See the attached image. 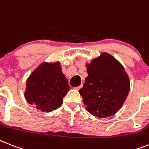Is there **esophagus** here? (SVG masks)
<instances>
[{
  "instance_id": "1",
  "label": "esophagus",
  "mask_w": 149,
  "mask_h": 149,
  "mask_svg": "<svg viewBox=\"0 0 149 149\" xmlns=\"http://www.w3.org/2000/svg\"><path fill=\"white\" fill-rule=\"evenodd\" d=\"M82 87H83V84H81V85H80V86H78V87H77V88H75V89L78 91V90L81 89V88Z\"/></svg>"
}]
</instances>
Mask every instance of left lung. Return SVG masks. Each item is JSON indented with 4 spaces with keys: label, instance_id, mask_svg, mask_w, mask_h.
<instances>
[{
    "label": "left lung",
    "instance_id": "left-lung-1",
    "mask_svg": "<svg viewBox=\"0 0 149 149\" xmlns=\"http://www.w3.org/2000/svg\"><path fill=\"white\" fill-rule=\"evenodd\" d=\"M88 75L79 90L86 110L100 118L113 116L122 107L130 83L123 67L113 56L103 53L87 64Z\"/></svg>",
    "mask_w": 149,
    "mask_h": 149
}]
</instances>
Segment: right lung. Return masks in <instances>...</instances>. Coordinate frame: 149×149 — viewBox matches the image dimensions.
Instances as JSON below:
<instances>
[{"label": "right lung", "instance_id": "obj_1", "mask_svg": "<svg viewBox=\"0 0 149 149\" xmlns=\"http://www.w3.org/2000/svg\"><path fill=\"white\" fill-rule=\"evenodd\" d=\"M69 91L59 62L42 63L26 81L25 98L36 109L51 112L59 107Z\"/></svg>", "mask_w": 149, "mask_h": 149}]
</instances>
